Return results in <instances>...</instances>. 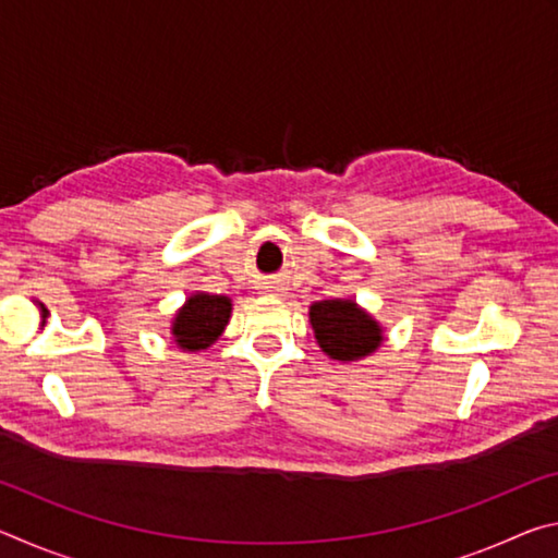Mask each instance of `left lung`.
I'll return each mask as SVG.
<instances>
[{"instance_id":"8db88e82","label":"left lung","mask_w":558,"mask_h":558,"mask_svg":"<svg viewBox=\"0 0 558 558\" xmlns=\"http://www.w3.org/2000/svg\"><path fill=\"white\" fill-rule=\"evenodd\" d=\"M310 323L323 352L337 362H356L369 356L384 342L376 319L354 300H323L310 307Z\"/></svg>"}]
</instances>
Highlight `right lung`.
Instances as JSON below:
<instances>
[{"label":"right lung","instance_id":"1","mask_svg":"<svg viewBox=\"0 0 558 558\" xmlns=\"http://www.w3.org/2000/svg\"><path fill=\"white\" fill-rule=\"evenodd\" d=\"M231 300L226 295H209V292H194L184 302V307L174 315L172 335L179 349L199 352L211 347L229 325Z\"/></svg>","mask_w":558,"mask_h":558}]
</instances>
